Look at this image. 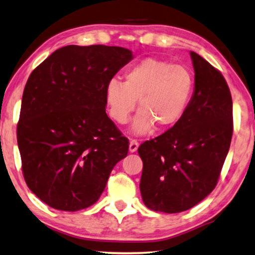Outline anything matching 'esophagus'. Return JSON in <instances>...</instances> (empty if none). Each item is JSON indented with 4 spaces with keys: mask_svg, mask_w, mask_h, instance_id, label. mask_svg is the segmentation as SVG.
Segmentation results:
<instances>
[{
    "mask_svg": "<svg viewBox=\"0 0 255 255\" xmlns=\"http://www.w3.org/2000/svg\"><path fill=\"white\" fill-rule=\"evenodd\" d=\"M137 149H138V140L131 138L130 142H129V151L135 152Z\"/></svg>",
    "mask_w": 255,
    "mask_h": 255,
    "instance_id": "obj_1",
    "label": "esophagus"
}]
</instances>
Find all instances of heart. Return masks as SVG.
Listing matches in <instances>:
<instances>
[{
	"label": "heart",
	"mask_w": 255,
	"mask_h": 255,
	"mask_svg": "<svg viewBox=\"0 0 255 255\" xmlns=\"http://www.w3.org/2000/svg\"><path fill=\"white\" fill-rule=\"evenodd\" d=\"M195 89V78L183 65L158 58H145L124 74V82L110 80L105 102L110 116L118 124H127L138 100L139 112L132 130L144 135L153 129L170 128L183 118Z\"/></svg>",
	"instance_id": "b5f03b06"
}]
</instances>
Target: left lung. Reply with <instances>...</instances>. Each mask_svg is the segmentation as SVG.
<instances>
[{"mask_svg": "<svg viewBox=\"0 0 255 255\" xmlns=\"http://www.w3.org/2000/svg\"><path fill=\"white\" fill-rule=\"evenodd\" d=\"M190 55L195 91L183 118L138 147L140 195L155 212L187 211L210 195L233 137V100L226 79L201 56Z\"/></svg>", "mask_w": 255, "mask_h": 255, "instance_id": "8db88e82", "label": "left lung"}]
</instances>
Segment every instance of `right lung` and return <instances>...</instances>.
<instances>
[{
  "mask_svg": "<svg viewBox=\"0 0 255 255\" xmlns=\"http://www.w3.org/2000/svg\"><path fill=\"white\" fill-rule=\"evenodd\" d=\"M131 51L95 44L57 49L30 73L17 140L25 182L59 211L94 205L129 140L105 111V88Z\"/></svg>",
  "mask_w": 255,
  "mask_h": 255,
  "instance_id": "add662e5",
  "label": "right lung"
}]
</instances>
